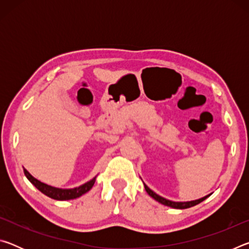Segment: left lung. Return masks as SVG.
I'll return each instance as SVG.
<instances>
[{
  "instance_id": "8db88e82",
  "label": "left lung",
  "mask_w": 249,
  "mask_h": 249,
  "mask_svg": "<svg viewBox=\"0 0 249 249\" xmlns=\"http://www.w3.org/2000/svg\"><path fill=\"white\" fill-rule=\"evenodd\" d=\"M144 185H145V190H146V192L148 193V195L153 197V199H155L156 201H158L159 203H161V204H163V205H167V206H170V208H174V209H189V208H191V206H195V205H196V204H199V203H201L202 201H204L206 197H209L211 195H208V196H203V197H201V199H197V200H195V201H188V202H174V201H170V200H167V199H165V197H162V196H158L157 193H155L153 190H150V189L147 187V185L144 183Z\"/></svg>"
}]
</instances>
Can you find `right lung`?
<instances>
[{
    "label": "right lung",
    "instance_id": "1",
    "mask_svg": "<svg viewBox=\"0 0 249 249\" xmlns=\"http://www.w3.org/2000/svg\"><path fill=\"white\" fill-rule=\"evenodd\" d=\"M24 174L26 176V178L31 181V182L35 185V187L38 189L40 192H43L44 195H46L52 199L58 200V201H65V200H72V199H77V197L81 196L84 193H87L88 191H90L93 184L95 182V178L88 181L87 183H84L82 185H80L78 188H73V189H59V188H54L52 187V185H48L46 183L40 182L39 180H37L36 178L29 174V172L24 169Z\"/></svg>",
    "mask_w": 249,
    "mask_h": 249
}]
</instances>
